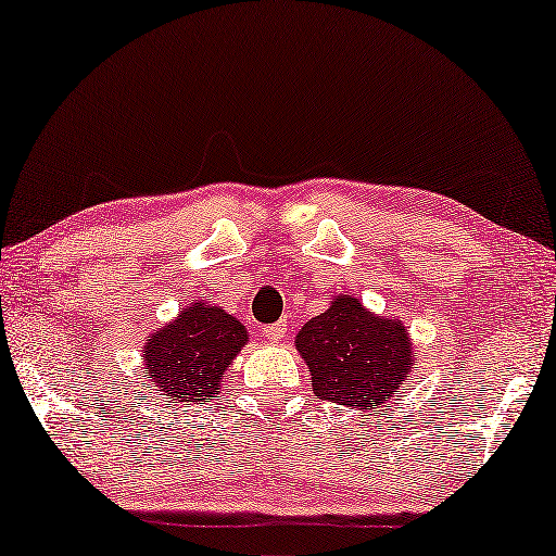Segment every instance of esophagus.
<instances>
[{
	"mask_svg": "<svg viewBox=\"0 0 556 556\" xmlns=\"http://www.w3.org/2000/svg\"><path fill=\"white\" fill-rule=\"evenodd\" d=\"M286 332H288V325H286V320H280V323H273V325H268V327H263V338L270 340V342L283 340V338H286Z\"/></svg>",
	"mask_w": 556,
	"mask_h": 556,
	"instance_id": "1",
	"label": "esophagus"
}]
</instances>
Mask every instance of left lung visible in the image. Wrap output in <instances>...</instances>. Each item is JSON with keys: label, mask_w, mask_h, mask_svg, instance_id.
<instances>
[{"label": "left lung", "mask_w": 556, "mask_h": 556, "mask_svg": "<svg viewBox=\"0 0 556 556\" xmlns=\"http://www.w3.org/2000/svg\"><path fill=\"white\" fill-rule=\"evenodd\" d=\"M295 348L311 367L315 396L352 408L387 404L416 357L402 323L369 315L348 295L305 323Z\"/></svg>", "instance_id": "8db88e82"}]
</instances>
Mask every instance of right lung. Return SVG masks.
<instances>
[{
  "mask_svg": "<svg viewBox=\"0 0 556 556\" xmlns=\"http://www.w3.org/2000/svg\"><path fill=\"white\" fill-rule=\"evenodd\" d=\"M249 340L245 327L222 307L194 303L144 348V377L172 406L202 404L218 394L226 364Z\"/></svg>",
  "mask_w": 556,
  "mask_h": 556,
  "instance_id": "1",
  "label": "right lung"
}]
</instances>
